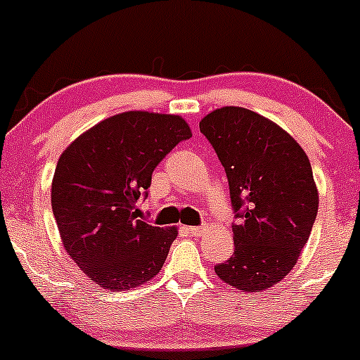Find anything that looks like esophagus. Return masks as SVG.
Instances as JSON below:
<instances>
[{"label": "esophagus", "instance_id": "1", "mask_svg": "<svg viewBox=\"0 0 360 360\" xmlns=\"http://www.w3.org/2000/svg\"><path fill=\"white\" fill-rule=\"evenodd\" d=\"M188 232L194 235V237H200V235L205 232V226H189Z\"/></svg>", "mask_w": 360, "mask_h": 360}]
</instances>
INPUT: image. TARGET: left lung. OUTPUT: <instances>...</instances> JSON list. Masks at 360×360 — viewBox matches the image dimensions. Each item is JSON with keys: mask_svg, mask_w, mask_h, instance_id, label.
I'll use <instances>...</instances> for the list:
<instances>
[{"mask_svg": "<svg viewBox=\"0 0 360 360\" xmlns=\"http://www.w3.org/2000/svg\"><path fill=\"white\" fill-rule=\"evenodd\" d=\"M229 177L235 252L214 266L242 292L278 284L296 266L318 213L308 155L286 130L240 106H223L200 122Z\"/></svg>", "mask_w": 360, "mask_h": 360, "instance_id": "1", "label": "left lung"}]
</instances>
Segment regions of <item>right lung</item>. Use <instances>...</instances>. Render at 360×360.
<instances>
[{"instance_id": "1", "label": "right lung", "mask_w": 360, "mask_h": 360, "mask_svg": "<svg viewBox=\"0 0 360 360\" xmlns=\"http://www.w3.org/2000/svg\"><path fill=\"white\" fill-rule=\"evenodd\" d=\"M191 135L179 115L125 111L62 152L52 212L69 257L100 288H137L162 269L177 226L137 220V200L147 194L157 164Z\"/></svg>"}]
</instances>
